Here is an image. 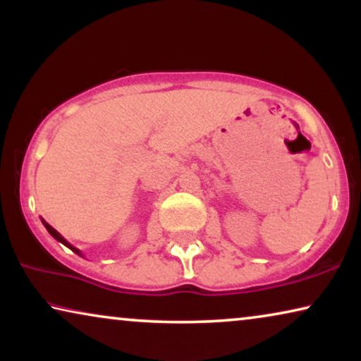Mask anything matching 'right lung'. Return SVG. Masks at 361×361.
I'll return each instance as SVG.
<instances>
[{
	"label": "right lung",
	"mask_w": 361,
	"mask_h": 361,
	"mask_svg": "<svg viewBox=\"0 0 361 361\" xmlns=\"http://www.w3.org/2000/svg\"><path fill=\"white\" fill-rule=\"evenodd\" d=\"M40 221H42V224L45 226V229H47V231H49V233H50V235H52V237L55 238V240H59L60 243H63V245H65V247H68V248H70V250H72V252H75V253H77V255H80V257H83V253H81V252L78 250V248H77V247H73V245H72V243H70V242H67V240H65V238H63L62 235H60V233H59L57 231H55L52 226H49V224H47V222H45L44 219H40Z\"/></svg>",
	"instance_id": "right-lung-1"
}]
</instances>
